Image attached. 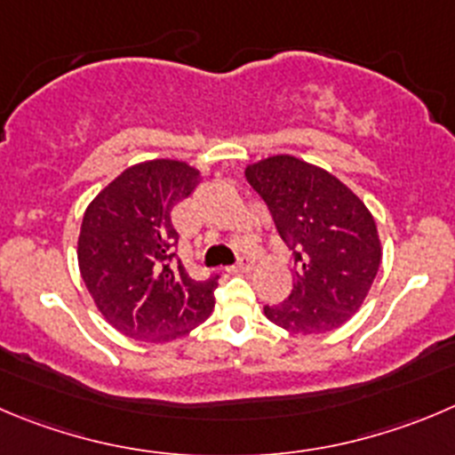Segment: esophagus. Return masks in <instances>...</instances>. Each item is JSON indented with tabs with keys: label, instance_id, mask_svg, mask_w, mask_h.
Here are the masks:
<instances>
[{
	"label": "esophagus",
	"instance_id": "1",
	"mask_svg": "<svg viewBox=\"0 0 455 455\" xmlns=\"http://www.w3.org/2000/svg\"><path fill=\"white\" fill-rule=\"evenodd\" d=\"M248 270H252V259L248 257H241L239 261L230 267V272H248Z\"/></svg>",
	"mask_w": 455,
	"mask_h": 455
}]
</instances>
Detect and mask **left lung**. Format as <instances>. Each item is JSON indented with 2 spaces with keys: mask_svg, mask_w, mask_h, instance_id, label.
<instances>
[{
  "mask_svg": "<svg viewBox=\"0 0 455 455\" xmlns=\"http://www.w3.org/2000/svg\"><path fill=\"white\" fill-rule=\"evenodd\" d=\"M245 179L295 257L292 292L266 306V317L297 335L339 328L364 304L382 261L369 207L331 172L288 154L252 163Z\"/></svg>",
  "mask_w": 455,
  "mask_h": 455,
  "instance_id": "left-lung-1",
  "label": "left lung"
}]
</instances>
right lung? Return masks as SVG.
<instances>
[{
    "label": "right lung",
    "instance_id": "add662e5",
    "mask_svg": "<svg viewBox=\"0 0 455 455\" xmlns=\"http://www.w3.org/2000/svg\"><path fill=\"white\" fill-rule=\"evenodd\" d=\"M198 183L201 172L183 160H147L86 207L77 239L82 281L102 317L132 339H179L214 308L219 275L196 281L183 263L174 266L172 210Z\"/></svg>",
    "mask_w": 455,
    "mask_h": 455
}]
</instances>
